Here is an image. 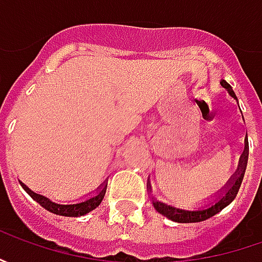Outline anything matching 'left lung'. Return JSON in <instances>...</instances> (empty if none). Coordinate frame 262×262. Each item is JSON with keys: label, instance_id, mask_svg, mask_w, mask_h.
I'll return each instance as SVG.
<instances>
[{"label": "left lung", "instance_id": "obj_1", "mask_svg": "<svg viewBox=\"0 0 262 262\" xmlns=\"http://www.w3.org/2000/svg\"><path fill=\"white\" fill-rule=\"evenodd\" d=\"M222 86L226 89L229 92V95L232 96L233 99H236L235 92L232 90V87L229 83H226L225 80H222ZM237 100V99H236ZM244 118V116H242ZM248 141H245V150L242 153V156L239 159V165H237L236 172L232 175V178L229 179L226 185L223 186V191L216 195L217 198L211 203V206L204 207V208H200V210H182V208H176L166 204V203H162V201H157L153 200V206L156 208L157 211L163 216H166L167 219H170L172 222H178V223H198V222H204L207 219L213 217L217 214L219 211H222L225 207H227L236 196L237 191L241 188V184L244 181V175H245V170H247V163H248ZM147 186L151 192V185H150V181L147 182Z\"/></svg>", "mask_w": 262, "mask_h": 262}]
</instances>
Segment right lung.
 <instances>
[{"mask_svg":"<svg viewBox=\"0 0 262 262\" xmlns=\"http://www.w3.org/2000/svg\"><path fill=\"white\" fill-rule=\"evenodd\" d=\"M21 186L26 189V192L29 195L32 196L35 200L36 203H39L40 206L46 208L48 211L54 213V214H59V216H67V217H78V216H84L87 213H90L92 210H95L96 207H99V204L102 203L103 196H105L106 192V186L107 184H102L100 188H99V192L96 194L95 196H90L81 203H73V204H58V203H54L52 200L46 198L45 195L42 194H37L35 191H32L29 186H26L23 182H20Z\"/></svg>","mask_w":262,"mask_h":262,"instance_id":"add662e5","label":"right lung"}]
</instances>
